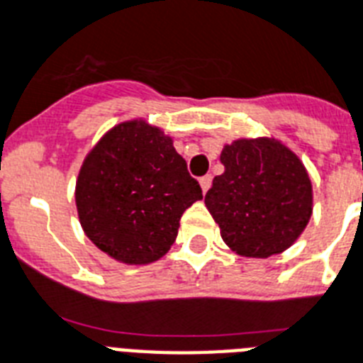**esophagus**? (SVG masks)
<instances>
[{"mask_svg":"<svg viewBox=\"0 0 363 363\" xmlns=\"http://www.w3.org/2000/svg\"><path fill=\"white\" fill-rule=\"evenodd\" d=\"M211 184H212V177L211 175H205V177H201V179H199V186H201L203 194H207L208 188H211Z\"/></svg>","mask_w":363,"mask_h":363,"instance_id":"34e87169","label":"esophagus"}]
</instances>
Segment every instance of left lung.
<instances>
[{"instance_id": "obj_1", "label": "left lung", "mask_w": 363, "mask_h": 363, "mask_svg": "<svg viewBox=\"0 0 363 363\" xmlns=\"http://www.w3.org/2000/svg\"><path fill=\"white\" fill-rule=\"evenodd\" d=\"M205 205L223 242L242 257L267 259L291 248L313 214V186L298 158L272 135L238 138L220 152Z\"/></svg>"}]
</instances>
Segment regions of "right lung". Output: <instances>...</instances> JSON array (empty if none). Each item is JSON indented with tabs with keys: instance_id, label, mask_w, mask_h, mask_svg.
Wrapping results in <instances>:
<instances>
[{
	"instance_id": "obj_1",
	"label": "right lung",
	"mask_w": 363,
	"mask_h": 363,
	"mask_svg": "<svg viewBox=\"0 0 363 363\" xmlns=\"http://www.w3.org/2000/svg\"><path fill=\"white\" fill-rule=\"evenodd\" d=\"M74 199L82 229L100 252L123 264H149L169 252L182 212L203 194L172 135L130 119L85 155Z\"/></svg>"
}]
</instances>
